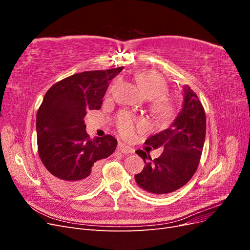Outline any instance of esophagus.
I'll list each match as a JSON object with an SVG mask.
<instances>
[{
  "instance_id": "1",
  "label": "esophagus",
  "mask_w": 250,
  "mask_h": 250,
  "mask_svg": "<svg viewBox=\"0 0 250 250\" xmlns=\"http://www.w3.org/2000/svg\"><path fill=\"white\" fill-rule=\"evenodd\" d=\"M118 148H119V150L121 151V152L125 153V154H132V153H134V149L129 147V146L125 145L124 143H119V147Z\"/></svg>"
}]
</instances>
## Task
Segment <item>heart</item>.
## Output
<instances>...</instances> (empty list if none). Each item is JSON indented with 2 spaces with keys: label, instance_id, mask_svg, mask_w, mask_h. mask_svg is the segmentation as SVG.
Returning a JSON list of instances; mask_svg holds the SVG:
<instances>
[{
  "label": "heart",
  "instance_id": "obj_1",
  "mask_svg": "<svg viewBox=\"0 0 250 250\" xmlns=\"http://www.w3.org/2000/svg\"><path fill=\"white\" fill-rule=\"evenodd\" d=\"M139 87L147 99L152 101V109L158 117L169 119L174 112L173 104L164 97L167 93V83L160 74L152 71H143L135 75ZM143 122L130 113L122 112L118 120V129L122 137L131 139L137 128L142 127Z\"/></svg>",
  "mask_w": 250,
  "mask_h": 250
}]
</instances>
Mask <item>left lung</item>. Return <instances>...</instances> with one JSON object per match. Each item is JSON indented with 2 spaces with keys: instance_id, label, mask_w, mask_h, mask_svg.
<instances>
[{
  "instance_id": "left-lung-1",
  "label": "left lung",
  "mask_w": 250,
  "mask_h": 250,
  "mask_svg": "<svg viewBox=\"0 0 250 250\" xmlns=\"http://www.w3.org/2000/svg\"><path fill=\"white\" fill-rule=\"evenodd\" d=\"M207 131V119L197 95L188 85L183 86V104L173 122L145 142L164 148L152 160L143 150L135 151L145 166L134 175L137 184L150 194H168L184 187L197 170Z\"/></svg>"
}]
</instances>
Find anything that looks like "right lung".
Here are the masks:
<instances>
[{
	"label": "right lung",
	"instance_id": "right-lung-1",
	"mask_svg": "<svg viewBox=\"0 0 250 250\" xmlns=\"http://www.w3.org/2000/svg\"><path fill=\"white\" fill-rule=\"evenodd\" d=\"M123 66L72 75L55 83L44 95L36 115L41 160L59 188L73 194L92 190L99 181V161L116 150L111 135L89 140L86 112L100 109L109 81Z\"/></svg>",
	"mask_w": 250,
	"mask_h": 250
}]
</instances>
